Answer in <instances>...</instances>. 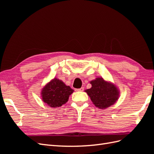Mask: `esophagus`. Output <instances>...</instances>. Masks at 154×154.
<instances>
[{
  "label": "esophagus",
  "mask_w": 154,
  "mask_h": 154,
  "mask_svg": "<svg viewBox=\"0 0 154 154\" xmlns=\"http://www.w3.org/2000/svg\"><path fill=\"white\" fill-rule=\"evenodd\" d=\"M76 91H84V87H81L80 88H77V89H76Z\"/></svg>",
  "instance_id": "obj_1"
}]
</instances>
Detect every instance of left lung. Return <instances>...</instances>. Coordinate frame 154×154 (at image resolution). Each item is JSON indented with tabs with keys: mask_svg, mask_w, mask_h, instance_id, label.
Returning a JSON list of instances; mask_svg holds the SVG:
<instances>
[{
	"mask_svg": "<svg viewBox=\"0 0 154 154\" xmlns=\"http://www.w3.org/2000/svg\"><path fill=\"white\" fill-rule=\"evenodd\" d=\"M92 87L85 92L89 96L92 103L100 109H103L116 103L119 97L117 87L112 83L97 78L91 82Z\"/></svg>",
	"mask_w": 154,
	"mask_h": 154,
	"instance_id": "8db88e82",
	"label": "left lung"
}]
</instances>
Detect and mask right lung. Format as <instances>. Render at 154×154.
<instances>
[{
	"label": "right lung",
	"instance_id": "1",
	"mask_svg": "<svg viewBox=\"0 0 154 154\" xmlns=\"http://www.w3.org/2000/svg\"><path fill=\"white\" fill-rule=\"evenodd\" d=\"M74 90L57 78H54L42 89V100L51 107L61 106L67 102Z\"/></svg>",
	"mask_w": 154,
	"mask_h": 154
}]
</instances>
